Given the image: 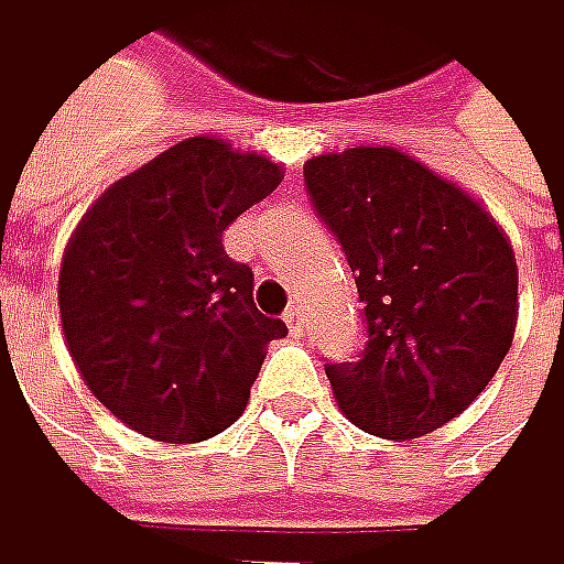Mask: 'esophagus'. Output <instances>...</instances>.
I'll list each match as a JSON object with an SVG mask.
<instances>
[{
	"instance_id": "esophagus-1",
	"label": "esophagus",
	"mask_w": 564,
	"mask_h": 564,
	"mask_svg": "<svg viewBox=\"0 0 564 564\" xmlns=\"http://www.w3.org/2000/svg\"><path fill=\"white\" fill-rule=\"evenodd\" d=\"M284 324L291 327V334H304V311L294 304V307H288V314H284Z\"/></svg>"
}]
</instances>
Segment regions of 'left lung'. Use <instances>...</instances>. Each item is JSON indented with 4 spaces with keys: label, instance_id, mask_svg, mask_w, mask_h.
Returning a JSON list of instances; mask_svg holds the SVG:
<instances>
[{
    "label": "left lung",
    "instance_id": "1",
    "mask_svg": "<svg viewBox=\"0 0 564 564\" xmlns=\"http://www.w3.org/2000/svg\"><path fill=\"white\" fill-rule=\"evenodd\" d=\"M304 183L347 253L368 321L360 360L324 368L337 408L388 441L455 421L514 337L508 234L465 186L398 147L311 156Z\"/></svg>",
    "mask_w": 564,
    "mask_h": 564
}]
</instances>
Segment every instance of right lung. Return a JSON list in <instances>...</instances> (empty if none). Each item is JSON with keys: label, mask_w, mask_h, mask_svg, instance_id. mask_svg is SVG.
<instances>
[{"label": "right lung", "mask_w": 564, "mask_h": 564, "mask_svg": "<svg viewBox=\"0 0 564 564\" xmlns=\"http://www.w3.org/2000/svg\"><path fill=\"white\" fill-rule=\"evenodd\" d=\"M284 166L217 137H189L102 189L59 267V321L89 394L166 445L227 431L250 401L284 321L253 304V273L224 230Z\"/></svg>", "instance_id": "obj_1"}]
</instances>
